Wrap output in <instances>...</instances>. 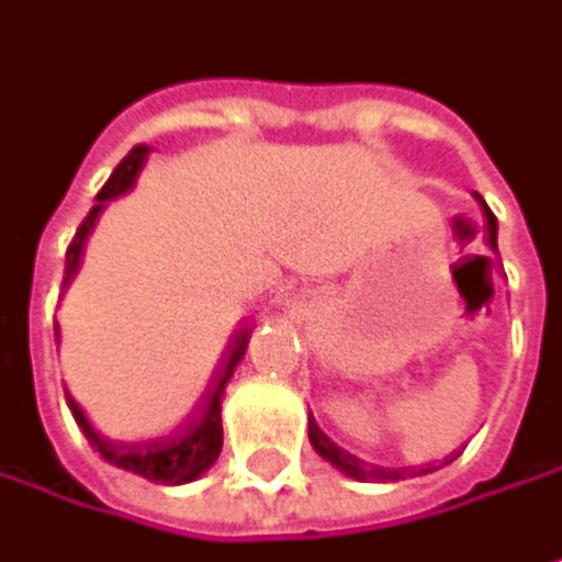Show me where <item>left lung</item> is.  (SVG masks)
I'll list each match as a JSON object with an SVG mask.
<instances>
[{"label":"left lung","instance_id":"left-lung-1","mask_svg":"<svg viewBox=\"0 0 562 562\" xmlns=\"http://www.w3.org/2000/svg\"><path fill=\"white\" fill-rule=\"evenodd\" d=\"M486 210V239H490V246L496 249V216L490 213V206H483ZM310 443H313V450L323 457V460H329L336 470H342L346 476H356V480H403L406 473L413 476L416 470H386V467H373V463H363V460H356V457H349L346 450H339L333 439L316 426V419H310ZM429 470H436V467H426V470H419V473H429Z\"/></svg>","mask_w":562,"mask_h":562}]
</instances>
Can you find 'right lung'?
Masks as SVG:
<instances>
[{"label": "right lung", "mask_w": 562, "mask_h": 562, "mask_svg": "<svg viewBox=\"0 0 562 562\" xmlns=\"http://www.w3.org/2000/svg\"><path fill=\"white\" fill-rule=\"evenodd\" d=\"M146 156H149V146H136L123 162L115 166V172L109 176V182L99 189L95 206L89 210V216L82 220V226L76 229V236H72V243H69V249H66V279H63V283H69L72 272L79 269L82 246H86V239H89V233H92L99 213L105 210L109 199H115V195H123L126 189H133V182H136V176H139ZM249 336H252L249 326L239 329V333L233 336V342H229V349H226V356H223V363H220V370H216V376H213V383H210L203 403H199V409H195L176 432H169V436H162V439H146V443H115V439L102 436V432L86 419L82 406L66 393L69 409H72V416H76L79 429L86 432L89 447H92L95 453H102V460H109L112 467H123V470H130V473H139V476H146V480H153V483H172V486H176V483H189V480H195V476H203V473L216 463V457H220V450H223V396H226V383L233 380L236 363H239L243 352H246V346H249Z\"/></svg>", "instance_id": "1"}]
</instances>
